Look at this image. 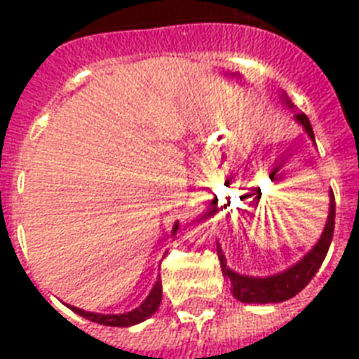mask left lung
<instances>
[{
  "label": "left lung",
  "instance_id": "obj_1",
  "mask_svg": "<svg viewBox=\"0 0 359 359\" xmlns=\"http://www.w3.org/2000/svg\"><path fill=\"white\" fill-rule=\"evenodd\" d=\"M280 98L284 100L286 107L294 109L293 102H291L287 95L282 91ZM294 120L304 128L311 142L315 144V133L311 128V122L304 113H294ZM334 194L332 190H329V215L323 226L322 236H320L318 243L306 253L298 262L290 266L284 271H278L275 275H268V277H252V275L237 273L230 266L226 264V257H224L221 244L217 243V255L221 261V269L223 275L230 280V291L231 294L244 304H277L290 300L294 294L300 293L304 287L311 282V278L315 277L316 271L322 266L323 259L327 255L329 246H331L332 233H334Z\"/></svg>",
  "mask_w": 359,
  "mask_h": 359
}]
</instances>
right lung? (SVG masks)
<instances>
[{"instance_id":"obj_1","label":"right lung","mask_w":359,"mask_h":359,"mask_svg":"<svg viewBox=\"0 0 359 359\" xmlns=\"http://www.w3.org/2000/svg\"><path fill=\"white\" fill-rule=\"evenodd\" d=\"M177 228H180V223H174L172 226V237L176 236ZM161 302V280L158 277V280L154 282V286H152L151 293L147 294L144 302L140 304V307H136V309L128 311V313H120V315H102V313H91V311H84L79 309L75 306H66L73 311V313H77L81 315L82 318L91 320L95 323H100V325H109V327H129V325H136V323L144 322L147 320L149 316H152L158 311Z\"/></svg>"}]
</instances>
